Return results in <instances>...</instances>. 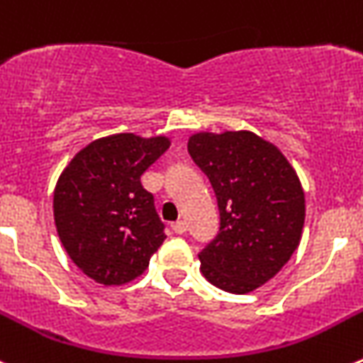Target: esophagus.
<instances>
[{
  "mask_svg": "<svg viewBox=\"0 0 363 363\" xmlns=\"http://www.w3.org/2000/svg\"><path fill=\"white\" fill-rule=\"evenodd\" d=\"M172 230H174L177 235H182L186 233V230H188V224H186L184 220H177L172 224Z\"/></svg>",
  "mask_w": 363,
  "mask_h": 363,
  "instance_id": "esophagus-1",
  "label": "esophagus"
}]
</instances>
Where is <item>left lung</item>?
Wrapping results in <instances>:
<instances>
[{"instance_id":"1","label":"left lung","mask_w":363,"mask_h":363,"mask_svg":"<svg viewBox=\"0 0 363 363\" xmlns=\"http://www.w3.org/2000/svg\"><path fill=\"white\" fill-rule=\"evenodd\" d=\"M188 152L220 210L218 235L199 253L202 275L228 293L255 291L300 244L306 199L298 175L273 143L247 130L194 133Z\"/></svg>"}]
</instances>
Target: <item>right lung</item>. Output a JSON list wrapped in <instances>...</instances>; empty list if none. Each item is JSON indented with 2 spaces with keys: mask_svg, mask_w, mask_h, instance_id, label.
<instances>
[{
  "mask_svg": "<svg viewBox=\"0 0 363 363\" xmlns=\"http://www.w3.org/2000/svg\"><path fill=\"white\" fill-rule=\"evenodd\" d=\"M168 148L164 135L101 137L77 152L57 179V235L74 264L96 282H132L164 242V224L141 175Z\"/></svg>",
  "mask_w": 363,
  "mask_h": 363,
  "instance_id": "right-lung-1",
  "label": "right lung"
}]
</instances>
